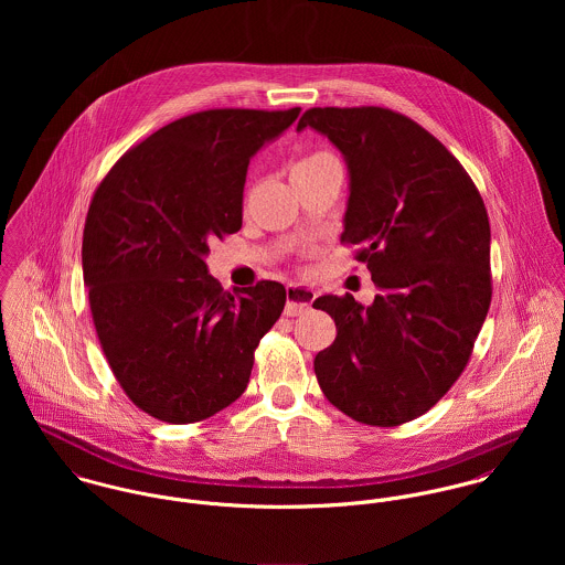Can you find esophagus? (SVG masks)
I'll return each instance as SVG.
<instances>
[{"label":"esophagus","mask_w":565,"mask_h":565,"mask_svg":"<svg viewBox=\"0 0 565 565\" xmlns=\"http://www.w3.org/2000/svg\"><path fill=\"white\" fill-rule=\"evenodd\" d=\"M316 300V291L311 287H302V285H289L287 287V307H285V316L289 318H298L302 313H307L311 309Z\"/></svg>","instance_id":"1"}]
</instances>
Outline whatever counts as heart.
Segmentation results:
<instances>
[{
	"label": "heart",
	"instance_id": "obj_1",
	"mask_svg": "<svg viewBox=\"0 0 565 565\" xmlns=\"http://www.w3.org/2000/svg\"><path fill=\"white\" fill-rule=\"evenodd\" d=\"M323 157H332V154H328V152H313V154L305 157L300 162L318 161V159H323Z\"/></svg>",
	"mask_w": 565,
	"mask_h": 565
}]
</instances>
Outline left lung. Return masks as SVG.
Here are the masks:
<instances>
[{"mask_svg":"<svg viewBox=\"0 0 565 565\" xmlns=\"http://www.w3.org/2000/svg\"><path fill=\"white\" fill-rule=\"evenodd\" d=\"M345 157L343 245H356L379 289L313 302L337 326L313 367L328 403L370 426H398L439 403L466 370L491 302L483 198L441 141L381 106L309 108Z\"/></svg>","mask_w":565,"mask_h":565,"instance_id":"1","label":"left lung"}]
</instances>
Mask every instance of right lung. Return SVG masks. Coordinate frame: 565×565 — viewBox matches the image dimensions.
<instances>
[{"label":"right lung","instance_id":"obj_1","mask_svg":"<svg viewBox=\"0 0 565 565\" xmlns=\"http://www.w3.org/2000/svg\"><path fill=\"white\" fill-rule=\"evenodd\" d=\"M298 115L180 117L132 146L90 198L82 271L95 332L126 396L161 422H202L235 403L258 341L285 309L276 280L224 291L204 254L242 228L249 159Z\"/></svg>","mask_w":565,"mask_h":565}]
</instances>
